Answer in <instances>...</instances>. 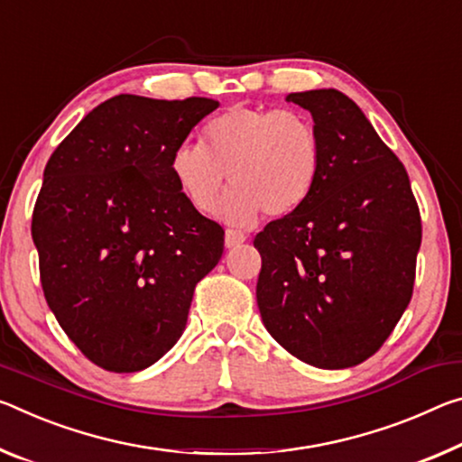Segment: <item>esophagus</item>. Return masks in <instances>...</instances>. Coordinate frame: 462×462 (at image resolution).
<instances>
[{"label":"esophagus","mask_w":462,"mask_h":462,"mask_svg":"<svg viewBox=\"0 0 462 462\" xmlns=\"http://www.w3.org/2000/svg\"><path fill=\"white\" fill-rule=\"evenodd\" d=\"M245 240H246V234L245 232L232 230V228L226 230V246H228V248L238 246L240 243H245Z\"/></svg>","instance_id":"esophagus-1"}]
</instances>
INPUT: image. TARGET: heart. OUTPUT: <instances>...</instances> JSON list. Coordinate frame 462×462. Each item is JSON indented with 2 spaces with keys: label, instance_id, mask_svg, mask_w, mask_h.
I'll list each match as a JSON object with an SVG mask.
<instances>
[{
  "label": "heart",
  "instance_id": "heart-1",
  "mask_svg": "<svg viewBox=\"0 0 462 462\" xmlns=\"http://www.w3.org/2000/svg\"><path fill=\"white\" fill-rule=\"evenodd\" d=\"M323 168V142L312 119L290 108L234 105L201 129L199 143H180L171 174L197 211L216 208L232 226L253 224L261 211L283 217L309 201Z\"/></svg>",
  "mask_w": 462,
  "mask_h": 462
}]
</instances>
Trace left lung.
Instances as JSON below:
<instances>
[{"mask_svg": "<svg viewBox=\"0 0 462 462\" xmlns=\"http://www.w3.org/2000/svg\"><path fill=\"white\" fill-rule=\"evenodd\" d=\"M323 142L312 195L254 236L257 304L280 346L317 368H351L389 339L413 294L421 216L407 171L337 90L288 97Z\"/></svg>", "mask_w": 462, "mask_h": 462, "instance_id": "obj_1", "label": "left lung"}]
</instances>
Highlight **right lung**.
I'll list each match as a JSON object with an SVG mask.
<instances>
[{"mask_svg": "<svg viewBox=\"0 0 462 462\" xmlns=\"http://www.w3.org/2000/svg\"><path fill=\"white\" fill-rule=\"evenodd\" d=\"M217 106L119 94L45 166L32 211L42 291L65 335L108 372L158 362L185 331L195 285L222 259L224 228L171 174L174 148Z\"/></svg>", "mask_w": 462, "mask_h": 462, "instance_id": "right-lung-1", "label": "right lung"}]
</instances>
